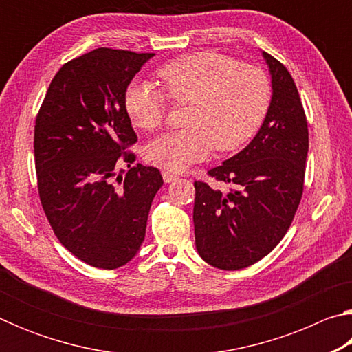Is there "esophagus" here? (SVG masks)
I'll return each instance as SVG.
<instances>
[{
	"label": "esophagus",
	"instance_id": "34e87169",
	"mask_svg": "<svg viewBox=\"0 0 352 352\" xmlns=\"http://www.w3.org/2000/svg\"><path fill=\"white\" fill-rule=\"evenodd\" d=\"M177 178H178V175H177V174H174V172L163 170V180H164L166 183H172V182H175Z\"/></svg>",
	"mask_w": 352,
	"mask_h": 352
}]
</instances>
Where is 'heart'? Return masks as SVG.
<instances>
[{"label": "heart", "instance_id": "b5f03b06", "mask_svg": "<svg viewBox=\"0 0 352 352\" xmlns=\"http://www.w3.org/2000/svg\"><path fill=\"white\" fill-rule=\"evenodd\" d=\"M158 77L174 102L190 104L188 129L166 132L146 147L147 162L172 172L210 157L214 146L220 152L242 146L258 130L270 104L264 71L216 51L178 57L163 65ZM166 99L152 82L135 80L124 105L136 127L155 130L164 121Z\"/></svg>", "mask_w": 352, "mask_h": 352}]
</instances>
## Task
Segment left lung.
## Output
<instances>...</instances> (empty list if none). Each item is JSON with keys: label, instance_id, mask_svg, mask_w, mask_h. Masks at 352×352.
Listing matches in <instances>:
<instances>
[{"label": "left lung", "instance_id": "1", "mask_svg": "<svg viewBox=\"0 0 352 352\" xmlns=\"http://www.w3.org/2000/svg\"><path fill=\"white\" fill-rule=\"evenodd\" d=\"M272 100L252 142L208 174L234 184L222 194L195 182L194 231L200 258L222 270L261 261L287 233L301 201L309 151L307 121L290 73L262 51Z\"/></svg>", "mask_w": 352, "mask_h": 352}]
</instances>
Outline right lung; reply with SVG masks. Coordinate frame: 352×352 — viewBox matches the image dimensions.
I'll return each instance as SVG.
<instances>
[{
	"label": "right lung",
	"mask_w": 352,
	"mask_h": 352,
	"mask_svg": "<svg viewBox=\"0 0 352 352\" xmlns=\"http://www.w3.org/2000/svg\"><path fill=\"white\" fill-rule=\"evenodd\" d=\"M153 56L98 47L73 58L54 76L35 119L41 206L62 245L98 269L135 258L163 186L157 168L132 166L135 153L126 151L136 133L124 96Z\"/></svg>",
	"instance_id": "obj_1"
}]
</instances>
